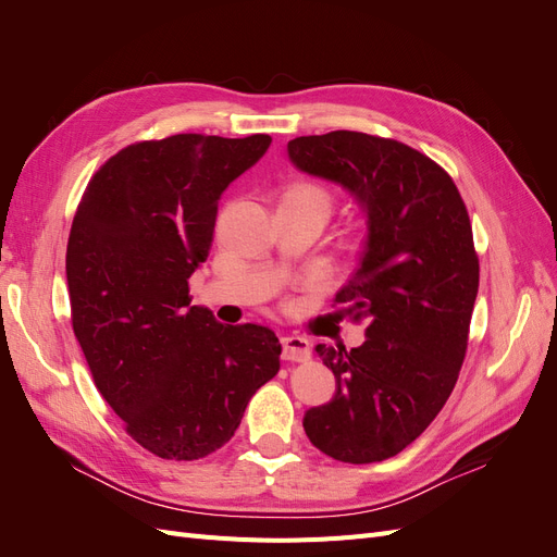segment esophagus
<instances>
[{
    "instance_id": "esophagus-1",
    "label": "esophagus",
    "mask_w": 557,
    "mask_h": 557,
    "mask_svg": "<svg viewBox=\"0 0 557 557\" xmlns=\"http://www.w3.org/2000/svg\"><path fill=\"white\" fill-rule=\"evenodd\" d=\"M283 360L290 362H307L311 358V344L305 336H283Z\"/></svg>"
}]
</instances>
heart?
I'll return each instance as SVG.
<instances>
[{
	"instance_id": "1",
	"label": "heart",
	"mask_w": 557,
	"mask_h": 557,
	"mask_svg": "<svg viewBox=\"0 0 557 557\" xmlns=\"http://www.w3.org/2000/svg\"><path fill=\"white\" fill-rule=\"evenodd\" d=\"M285 197H309V199H318L323 201V205L330 209V195L320 188V185H313V183H301V185H295V188H290L288 193H285Z\"/></svg>"
}]
</instances>
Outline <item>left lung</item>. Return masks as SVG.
<instances>
[{
    "mask_svg": "<svg viewBox=\"0 0 557 557\" xmlns=\"http://www.w3.org/2000/svg\"><path fill=\"white\" fill-rule=\"evenodd\" d=\"M288 156L367 215L360 264L334 297L367 339L315 346L336 393L305 413V432L334 460L381 462L428 430L458 381L479 293L469 213L448 172L395 139L336 129L293 139Z\"/></svg>",
    "mask_w": 557,
    "mask_h": 557,
    "instance_id": "1",
    "label": "left lung"
}]
</instances>
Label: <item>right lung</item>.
Listing matches in <instances>:
<instances>
[{"label":"right lung","mask_w":557,"mask_h":557,"mask_svg":"<svg viewBox=\"0 0 557 557\" xmlns=\"http://www.w3.org/2000/svg\"><path fill=\"white\" fill-rule=\"evenodd\" d=\"M272 144L174 134L109 158L83 193L66 244L72 325L97 391L134 442L162 460H199L237 432L278 374L262 325H223L190 307L218 199Z\"/></svg>","instance_id":"obj_1"}]
</instances>
